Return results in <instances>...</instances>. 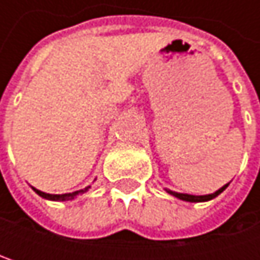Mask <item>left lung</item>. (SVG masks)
Returning <instances> with one entry per match:
<instances>
[{
    "instance_id": "1",
    "label": "left lung",
    "mask_w": 260,
    "mask_h": 260,
    "mask_svg": "<svg viewBox=\"0 0 260 260\" xmlns=\"http://www.w3.org/2000/svg\"><path fill=\"white\" fill-rule=\"evenodd\" d=\"M229 186V183H226V185H223L220 189H217L215 192H212V194H206V196H192V194H183V192H176V191H172V189H167L166 188V191L169 192V194H172L173 197H176V199H179V200H183V202H191V203H199V202H208V200H212V199H215L217 196H220L226 188Z\"/></svg>"
}]
</instances>
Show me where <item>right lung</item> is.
I'll return each instance as SVG.
<instances>
[{
    "instance_id": "obj_1",
    "label": "right lung",
    "mask_w": 260,
    "mask_h": 260,
    "mask_svg": "<svg viewBox=\"0 0 260 260\" xmlns=\"http://www.w3.org/2000/svg\"><path fill=\"white\" fill-rule=\"evenodd\" d=\"M40 197H43V199H46V200H52V202H68V200H74L77 196L79 194H84V192H87L88 191V188H90V185L88 186H85V188H82V189H79V191H74V192H66V194H48V192H43V191H40V189H36L34 186H31Z\"/></svg>"
}]
</instances>
